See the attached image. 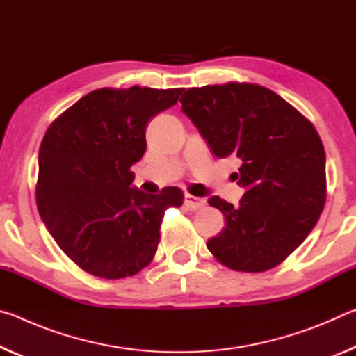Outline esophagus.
Wrapping results in <instances>:
<instances>
[{
    "label": "esophagus",
    "instance_id": "obj_1",
    "mask_svg": "<svg viewBox=\"0 0 356 356\" xmlns=\"http://www.w3.org/2000/svg\"><path fill=\"white\" fill-rule=\"evenodd\" d=\"M185 206L190 210H200L206 206V200H204V197L193 196V195H185Z\"/></svg>",
    "mask_w": 356,
    "mask_h": 356
}]
</instances>
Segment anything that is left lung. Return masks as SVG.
I'll return each instance as SVG.
<instances>
[{
  "label": "left lung",
  "instance_id": "8db88e82",
  "mask_svg": "<svg viewBox=\"0 0 356 356\" xmlns=\"http://www.w3.org/2000/svg\"><path fill=\"white\" fill-rule=\"evenodd\" d=\"M182 111L216 156L240 160V206L212 196L226 227L207 248L227 268L261 273L303 243L327 200L325 149L308 118L270 89L229 81L190 88Z\"/></svg>",
  "mask_w": 356,
  "mask_h": 356
}]
</instances>
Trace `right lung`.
I'll return each instance as SVG.
<instances>
[{"label": "right lung", "instance_id": "add662e5", "mask_svg": "<svg viewBox=\"0 0 356 356\" xmlns=\"http://www.w3.org/2000/svg\"><path fill=\"white\" fill-rule=\"evenodd\" d=\"M182 91L95 89L47 129L35 202L59 248L84 272L120 280L152 262L163 215L182 206L184 191L130 188V168L146 152L149 119L176 104Z\"/></svg>", "mask_w": 356, "mask_h": 356}]
</instances>
